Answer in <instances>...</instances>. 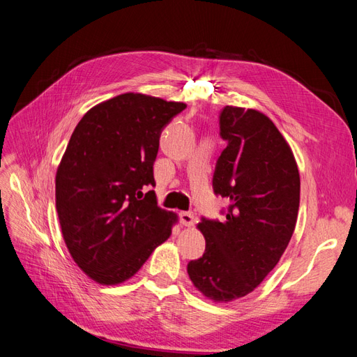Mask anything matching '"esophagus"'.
<instances>
[{
	"label": "esophagus",
	"mask_w": 357,
	"mask_h": 357,
	"mask_svg": "<svg viewBox=\"0 0 357 357\" xmlns=\"http://www.w3.org/2000/svg\"><path fill=\"white\" fill-rule=\"evenodd\" d=\"M178 218H180L181 225H185V226H193V223H195V215H193L192 211H181L178 214Z\"/></svg>",
	"instance_id": "34e87169"
}]
</instances>
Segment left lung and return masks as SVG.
<instances>
[{
	"label": "left lung",
	"mask_w": 357,
	"mask_h": 357,
	"mask_svg": "<svg viewBox=\"0 0 357 357\" xmlns=\"http://www.w3.org/2000/svg\"><path fill=\"white\" fill-rule=\"evenodd\" d=\"M226 147L213 174L215 195L229 201L225 219H201L205 252L188 264L192 283L213 301L245 296L273 271L295 231L299 171L273 121L226 105L219 116Z\"/></svg>",
	"instance_id": "8db88e82"
}]
</instances>
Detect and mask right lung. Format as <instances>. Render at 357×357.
I'll return each mask as SVG.
<instances>
[{
    "label": "right lung",
    "mask_w": 357,
    "mask_h": 357,
    "mask_svg": "<svg viewBox=\"0 0 357 357\" xmlns=\"http://www.w3.org/2000/svg\"><path fill=\"white\" fill-rule=\"evenodd\" d=\"M186 104L123 93L75 126L56 172V211L74 262L95 282L131 278L168 240L174 213L158 207L159 138Z\"/></svg>",
    "instance_id": "1"
}]
</instances>
